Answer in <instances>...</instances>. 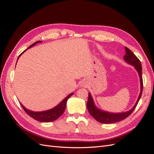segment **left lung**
<instances>
[{"mask_svg":"<svg viewBox=\"0 0 154 154\" xmlns=\"http://www.w3.org/2000/svg\"><path fill=\"white\" fill-rule=\"evenodd\" d=\"M125 51H126V54L123 57L124 60L129 64H131L132 66H134L139 73V78H140V82H141L140 94H139L138 100L136 102V105L134 106V107L131 110H130L129 111L127 112L114 114V113H110V112H107L101 111L97 108H96V106L94 105V102H93L92 97L91 94L90 93H88V101L87 103V109L92 117L100 123H112L120 122V121L123 120L125 118H127L133 112L134 109H136L138 102L141 97L142 92H143V76H142V71H141L142 66H141V62L136 56L132 52L131 50H130L128 48L125 47Z\"/></svg>","mask_w":154,"mask_h":154,"instance_id":"8db88e82","label":"left lung"}]
</instances>
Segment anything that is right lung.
I'll return each instance as SVG.
<instances>
[{
    "instance_id": "right-lung-1",
    "label": "right lung",
    "mask_w": 154,
    "mask_h": 154,
    "mask_svg": "<svg viewBox=\"0 0 154 154\" xmlns=\"http://www.w3.org/2000/svg\"><path fill=\"white\" fill-rule=\"evenodd\" d=\"M40 42H42L41 41H37V42H36L31 45L27 49H29V48L32 47L33 45H36V44L40 43ZM26 50L27 49L23 51V52L19 56H18V59L20 57V55L23 53H24V51H26ZM72 94H73V93H71V94L68 95L66 97V98H65L63 100H62L61 103L58 104L57 106H55L54 108L48 110H46V111H43V112L31 111L28 109H26L25 107L22 105L21 103H20L22 107V109L24 110V111L30 116V117L32 118L37 121H38V122H53V121H55L56 119H57L62 115V114L63 113V112L65 111V110H66V108L67 101Z\"/></svg>"
}]
</instances>
